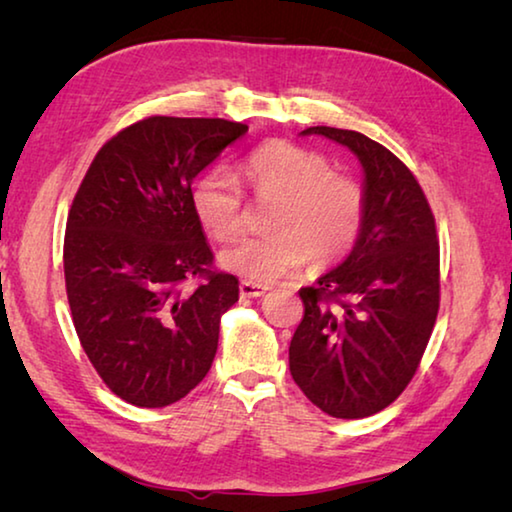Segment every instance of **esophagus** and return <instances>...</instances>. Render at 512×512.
<instances>
[{
  "instance_id": "esophagus-1",
  "label": "esophagus",
  "mask_w": 512,
  "mask_h": 512,
  "mask_svg": "<svg viewBox=\"0 0 512 512\" xmlns=\"http://www.w3.org/2000/svg\"><path fill=\"white\" fill-rule=\"evenodd\" d=\"M266 291H268V287H264V284H255V282H241L239 284L241 298H259V296H264Z\"/></svg>"
}]
</instances>
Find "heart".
Returning a JSON list of instances; mask_svg holds the SVG:
<instances>
[{"label":"heart","mask_w":512,"mask_h":512,"mask_svg":"<svg viewBox=\"0 0 512 512\" xmlns=\"http://www.w3.org/2000/svg\"><path fill=\"white\" fill-rule=\"evenodd\" d=\"M246 178L257 198L275 201L271 235L228 246L219 262L246 282L266 284L311 259L316 266L341 262L357 244L366 216V194L352 176L334 171L323 153L291 142H273L250 153ZM198 223L214 239H235L246 225V198L237 178L212 169L192 194Z\"/></svg>","instance_id":"obj_1"}]
</instances>
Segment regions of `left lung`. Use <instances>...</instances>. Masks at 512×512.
I'll list each match as a JSON object with an SVG mask.
<instances>
[{"label": "left lung", "instance_id": "1", "mask_svg": "<svg viewBox=\"0 0 512 512\" xmlns=\"http://www.w3.org/2000/svg\"><path fill=\"white\" fill-rule=\"evenodd\" d=\"M302 135H323L357 155L366 216L348 259L300 289L305 314L289 345V370L320 411L368 418L409 386L436 325V219L411 169L386 146L329 126Z\"/></svg>", "mask_w": 512, "mask_h": 512}]
</instances>
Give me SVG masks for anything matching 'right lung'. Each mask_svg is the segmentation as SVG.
<instances>
[{
	"instance_id": "right-lung-1",
	"label": "right lung",
	"mask_w": 512,
	"mask_h": 512,
	"mask_svg": "<svg viewBox=\"0 0 512 512\" xmlns=\"http://www.w3.org/2000/svg\"><path fill=\"white\" fill-rule=\"evenodd\" d=\"M246 124L146 117L101 146L67 216L65 289L79 341L112 393L178 402L210 372L239 280L212 268L192 180ZM198 279L192 292L182 284Z\"/></svg>"
}]
</instances>
